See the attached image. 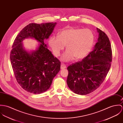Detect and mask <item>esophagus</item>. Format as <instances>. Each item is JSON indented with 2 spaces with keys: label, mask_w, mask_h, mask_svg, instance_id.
I'll return each mask as SVG.
<instances>
[{
  "label": "esophagus",
  "mask_w": 123,
  "mask_h": 123,
  "mask_svg": "<svg viewBox=\"0 0 123 123\" xmlns=\"http://www.w3.org/2000/svg\"><path fill=\"white\" fill-rule=\"evenodd\" d=\"M60 68L61 69H64L66 68V66L64 64H61Z\"/></svg>",
  "instance_id": "1"
}]
</instances>
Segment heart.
Here are the masks:
<instances>
[{
	"label": "heart",
	"instance_id": "obj_1",
	"mask_svg": "<svg viewBox=\"0 0 123 123\" xmlns=\"http://www.w3.org/2000/svg\"><path fill=\"white\" fill-rule=\"evenodd\" d=\"M95 41L93 31L88 29L72 28L64 30L57 34L49 37L48 44L54 55L58 56L65 46L67 50L62 55L63 61L69 62L74 60H81L92 51Z\"/></svg>",
	"mask_w": 123,
	"mask_h": 123
}]
</instances>
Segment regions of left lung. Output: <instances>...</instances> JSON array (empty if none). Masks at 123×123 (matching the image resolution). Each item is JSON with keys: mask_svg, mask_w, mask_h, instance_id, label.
Masks as SVG:
<instances>
[{"mask_svg": "<svg viewBox=\"0 0 123 123\" xmlns=\"http://www.w3.org/2000/svg\"><path fill=\"white\" fill-rule=\"evenodd\" d=\"M98 41L93 50L81 61L69 66L67 84L76 94L84 95L98 88L105 80L111 67L112 50L107 35L97 28Z\"/></svg>", "mask_w": 123, "mask_h": 123, "instance_id": "8db88e82", "label": "left lung"}]
</instances>
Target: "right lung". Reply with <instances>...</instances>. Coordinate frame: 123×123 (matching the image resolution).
<instances>
[{"mask_svg":"<svg viewBox=\"0 0 123 123\" xmlns=\"http://www.w3.org/2000/svg\"><path fill=\"white\" fill-rule=\"evenodd\" d=\"M56 23L30 24L16 36L10 58L15 78L26 91L40 94L50 87L53 78L60 70V62L44 43L52 33ZM32 38L39 43L35 51L28 52L22 41Z\"/></svg>","mask_w":123,"mask_h":123,"instance_id":"1","label":"right lung"}]
</instances>
